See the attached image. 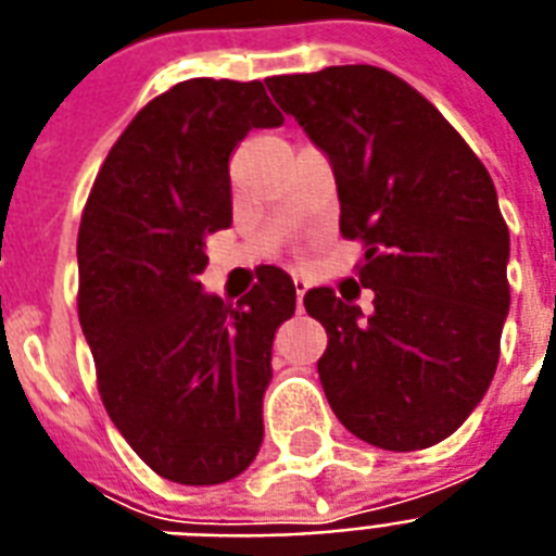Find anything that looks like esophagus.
<instances>
[{
  "label": "esophagus",
  "mask_w": 556,
  "mask_h": 556,
  "mask_svg": "<svg viewBox=\"0 0 556 556\" xmlns=\"http://www.w3.org/2000/svg\"><path fill=\"white\" fill-rule=\"evenodd\" d=\"M295 299H299V309H301V304H304V292H307V281H304V278H295Z\"/></svg>",
  "instance_id": "1"
}]
</instances>
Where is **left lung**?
<instances>
[{
    "instance_id": "8db88e82",
    "label": "left lung",
    "mask_w": 556,
    "mask_h": 556,
    "mask_svg": "<svg viewBox=\"0 0 556 556\" xmlns=\"http://www.w3.org/2000/svg\"><path fill=\"white\" fill-rule=\"evenodd\" d=\"M325 150L339 231L359 240L368 318L330 287L304 295L327 333L318 380L348 432L391 453L450 438L484 397L510 307V235L488 167L415 86L380 66L266 77Z\"/></svg>"
}]
</instances>
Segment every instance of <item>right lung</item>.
<instances>
[{
    "label": "right lung",
    "mask_w": 556,
    "mask_h": 556,
    "mask_svg": "<svg viewBox=\"0 0 556 556\" xmlns=\"http://www.w3.org/2000/svg\"><path fill=\"white\" fill-rule=\"evenodd\" d=\"M281 124L261 80H182L127 124L84 205L77 316L103 408L176 484L235 479L264 441L273 339L295 313V283L264 266L231 307L200 275L208 235L231 223V150Z\"/></svg>",
    "instance_id": "1"
}]
</instances>
